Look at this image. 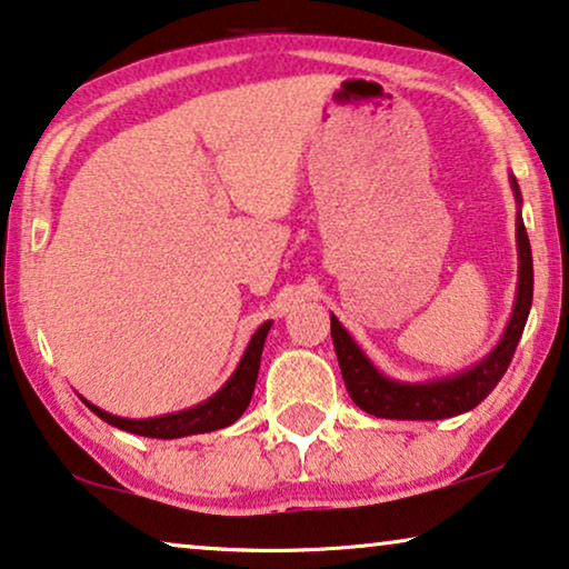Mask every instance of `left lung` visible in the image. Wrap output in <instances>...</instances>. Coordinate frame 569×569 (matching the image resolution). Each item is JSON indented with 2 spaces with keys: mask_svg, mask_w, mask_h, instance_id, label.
Returning <instances> with one entry per match:
<instances>
[{
  "mask_svg": "<svg viewBox=\"0 0 569 569\" xmlns=\"http://www.w3.org/2000/svg\"><path fill=\"white\" fill-rule=\"evenodd\" d=\"M510 188L516 196V244H518V288L513 315H510L502 338L498 340L490 353L475 366L463 368L459 373L441 376V379L428 381H397L383 376L379 368L371 363L361 346L350 338V332L340 325V319L330 315L332 325V346L338 353V363L346 381L348 395L363 412L373 418L387 420H446L456 415L475 410L490 391L498 387L502 373L508 371L513 361L516 346L521 340L528 311H531L533 299V260L531 244L521 216V188L513 174H510Z\"/></svg>",
  "mask_w": 569,
  "mask_h": 569,
  "instance_id": "obj_1",
  "label": "left lung"
}]
</instances>
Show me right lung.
<instances>
[{
	"label": "right lung",
	"mask_w": 569,
	"mask_h": 569,
	"mask_svg": "<svg viewBox=\"0 0 569 569\" xmlns=\"http://www.w3.org/2000/svg\"><path fill=\"white\" fill-rule=\"evenodd\" d=\"M270 319L262 322L254 335L247 342L242 358L234 368V373L229 376L227 383L206 399V402H198L196 407H188V410L180 412H167L159 415V418H118V415H110L106 410H100L98 405L87 402L82 397V402L90 407V410L98 415L100 420H106L108 426H113L118 430H126V433L133 436H143V438H186V436H196V433H211V430L227 428L231 422H237L242 418V412L250 405L252 391H254V381H258V371H260V356H262V346H266L268 330H270Z\"/></svg>",
	"instance_id": "right-lung-1"
}]
</instances>
